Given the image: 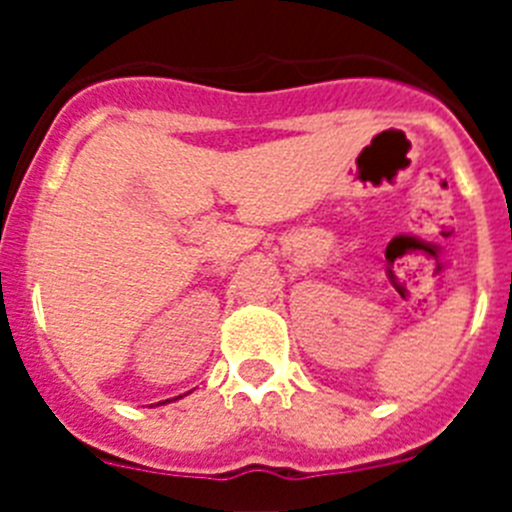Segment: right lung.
Wrapping results in <instances>:
<instances>
[{"label":"right lung","mask_w":512,"mask_h":512,"mask_svg":"<svg viewBox=\"0 0 512 512\" xmlns=\"http://www.w3.org/2000/svg\"><path fill=\"white\" fill-rule=\"evenodd\" d=\"M166 402H169V400H166Z\"/></svg>","instance_id":"right-lung-1"}]
</instances>
